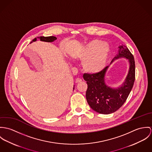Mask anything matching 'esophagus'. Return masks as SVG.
<instances>
[{
	"instance_id": "obj_1",
	"label": "esophagus",
	"mask_w": 152,
	"mask_h": 152,
	"mask_svg": "<svg viewBox=\"0 0 152 152\" xmlns=\"http://www.w3.org/2000/svg\"><path fill=\"white\" fill-rule=\"evenodd\" d=\"M82 81V79H79V78H77V79H76V83H80Z\"/></svg>"
}]
</instances>
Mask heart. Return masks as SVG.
<instances>
[{
    "label": "heart",
    "instance_id": "heart-1",
    "mask_svg": "<svg viewBox=\"0 0 152 152\" xmlns=\"http://www.w3.org/2000/svg\"><path fill=\"white\" fill-rule=\"evenodd\" d=\"M110 47L106 42L94 40L88 44L80 55L83 68L87 72L96 73L105 67L107 62Z\"/></svg>",
    "mask_w": 152,
    "mask_h": 152
}]
</instances>
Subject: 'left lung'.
Listing matches in <instances>:
<instances>
[{
	"instance_id": "8db88e82",
	"label": "left lung",
	"mask_w": 152,
	"mask_h": 152,
	"mask_svg": "<svg viewBox=\"0 0 152 152\" xmlns=\"http://www.w3.org/2000/svg\"><path fill=\"white\" fill-rule=\"evenodd\" d=\"M119 53L114 61L124 57L130 64L128 75L125 82L118 88H112L104 83V76L108 66L96 73H84L83 78L87 84L86 97L90 107L102 114L113 113L120 108L126 100L134 84L135 63L134 55L125 45L119 47Z\"/></svg>"
}]
</instances>
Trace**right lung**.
Segmentation results:
<instances>
[{"label":"right lung","instance_id":"1","mask_svg":"<svg viewBox=\"0 0 152 152\" xmlns=\"http://www.w3.org/2000/svg\"><path fill=\"white\" fill-rule=\"evenodd\" d=\"M40 39L41 41H45V42H52L56 39V37H53V36H50V37H37ZM37 40L36 38H34V39L31 42H32L33 41H35Z\"/></svg>","mask_w":152,"mask_h":152}]
</instances>
